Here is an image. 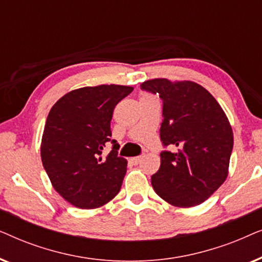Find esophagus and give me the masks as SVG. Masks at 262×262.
<instances>
[{"label":"esophagus","instance_id":"obj_1","mask_svg":"<svg viewBox=\"0 0 262 262\" xmlns=\"http://www.w3.org/2000/svg\"><path fill=\"white\" fill-rule=\"evenodd\" d=\"M142 159H143L142 156H136V157H132V159H130V161L134 164H138L142 161Z\"/></svg>","mask_w":262,"mask_h":262}]
</instances>
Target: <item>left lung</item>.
<instances>
[{
    "instance_id": "8db88e82",
    "label": "left lung",
    "mask_w": 262,
    "mask_h": 262,
    "mask_svg": "<svg viewBox=\"0 0 262 262\" xmlns=\"http://www.w3.org/2000/svg\"><path fill=\"white\" fill-rule=\"evenodd\" d=\"M142 91L163 102L161 166L151 177L155 192L178 207L199 205L228 177L234 136L224 111L202 85L192 81L155 78Z\"/></svg>"
}]
</instances>
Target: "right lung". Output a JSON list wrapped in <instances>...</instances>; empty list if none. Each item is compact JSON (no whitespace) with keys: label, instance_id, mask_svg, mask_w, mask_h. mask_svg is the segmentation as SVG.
<instances>
[{"label":"right lung","instance_id":"1","mask_svg":"<svg viewBox=\"0 0 262 262\" xmlns=\"http://www.w3.org/2000/svg\"><path fill=\"white\" fill-rule=\"evenodd\" d=\"M132 87L101 84L68 93L50 111L41 139V161L53 188L71 205L96 209L120 191L127 161L111 139L114 107ZM111 142L113 150L103 156Z\"/></svg>","mask_w":262,"mask_h":262}]
</instances>
